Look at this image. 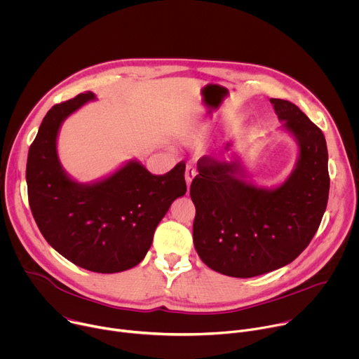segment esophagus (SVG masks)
I'll list each match as a JSON object with an SVG mask.
<instances>
[{"instance_id": "esophagus-1", "label": "esophagus", "mask_w": 359, "mask_h": 359, "mask_svg": "<svg viewBox=\"0 0 359 359\" xmlns=\"http://www.w3.org/2000/svg\"><path fill=\"white\" fill-rule=\"evenodd\" d=\"M194 176H196V169L193 168V166H187L186 168V173H184V179H186V184H187V189H190V184H191V182H193V179H194Z\"/></svg>"}]
</instances>
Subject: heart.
I'll list each match as a JSON object with an SVG mask.
<instances>
[{
  "label": "heart",
  "mask_w": 359,
  "mask_h": 359,
  "mask_svg": "<svg viewBox=\"0 0 359 359\" xmlns=\"http://www.w3.org/2000/svg\"><path fill=\"white\" fill-rule=\"evenodd\" d=\"M187 137H189V139H196V137H197V133H196V132H194V133H193V132H190Z\"/></svg>",
  "instance_id": "heart-1"
}]
</instances>
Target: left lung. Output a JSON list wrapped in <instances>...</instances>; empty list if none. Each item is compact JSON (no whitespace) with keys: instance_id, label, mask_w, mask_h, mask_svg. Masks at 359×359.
I'll list each match as a JSON object with an SVG mask.
<instances>
[{"instance_id":"1","label":"left lung","mask_w":359,"mask_h":359,"mask_svg":"<svg viewBox=\"0 0 359 359\" xmlns=\"http://www.w3.org/2000/svg\"><path fill=\"white\" fill-rule=\"evenodd\" d=\"M291 135L298 156L278 184L259 186L245 162H219L203 156L190 186L196 208L193 243L212 270L250 278L278 270L310 244L327 209L328 150L324 133L290 100L270 99Z\"/></svg>"}]
</instances>
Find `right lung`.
<instances>
[{"label":"right lung","instance_id":"obj_1","mask_svg":"<svg viewBox=\"0 0 359 359\" xmlns=\"http://www.w3.org/2000/svg\"><path fill=\"white\" fill-rule=\"evenodd\" d=\"M95 93H81L45 115L27 161L28 198L48 244L75 266L112 274L137 266L170 204L184 196L183 163L163 176L132 159L89 183L71 177L58 156V135L68 116Z\"/></svg>","mask_w":359,"mask_h":359}]
</instances>
